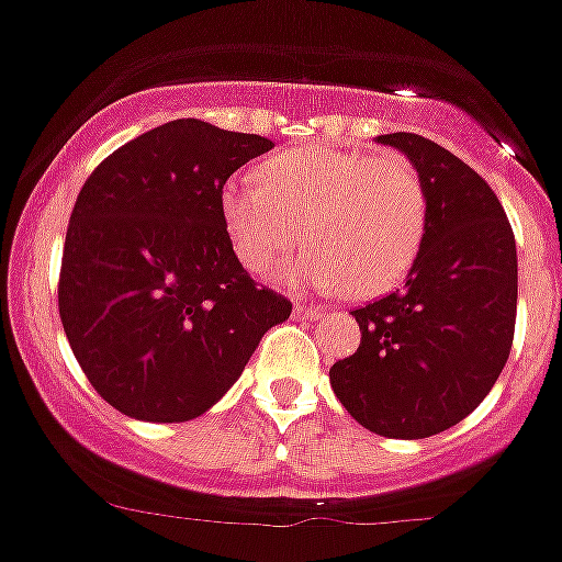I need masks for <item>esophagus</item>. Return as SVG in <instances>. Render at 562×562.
Instances as JSON below:
<instances>
[{"label":"esophagus","mask_w":562,"mask_h":562,"mask_svg":"<svg viewBox=\"0 0 562 562\" xmlns=\"http://www.w3.org/2000/svg\"><path fill=\"white\" fill-rule=\"evenodd\" d=\"M295 315H297V317H306V321H312V317H321V315H324V306L295 304Z\"/></svg>","instance_id":"obj_1"}]
</instances>
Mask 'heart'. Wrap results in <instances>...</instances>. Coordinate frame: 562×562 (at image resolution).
<instances>
[{
  "label": "heart",
  "instance_id": "heart-1",
  "mask_svg": "<svg viewBox=\"0 0 562 562\" xmlns=\"http://www.w3.org/2000/svg\"><path fill=\"white\" fill-rule=\"evenodd\" d=\"M236 258L270 272L301 241L281 276L290 284L342 286L355 297L394 290L408 276L428 231V193L400 154L292 148L258 168V180L231 177L220 193Z\"/></svg>",
  "mask_w": 562,
  "mask_h": 562
}]
</instances>
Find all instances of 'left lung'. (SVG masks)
<instances>
[{
    "label": "left lung",
    "instance_id": "8db88e82",
    "mask_svg": "<svg viewBox=\"0 0 562 562\" xmlns=\"http://www.w3.org/2000/svg\"><path fill=\"white\" fill-rule=\"evenodd\" d=\"M376 140L419 171L428 231L408 281L355 310L362 340L329 380L362 428L428 439L479 408L513 349L515 236L493 188L448 148L411 132Z\"/></svg>",
    "mask_w": 562,
    "mask_h": 562
}]
</instances>
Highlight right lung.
Here are the masks:
<instances>
[{
  "label": "right lung",
  "instance_id": "obj_1",
  "mask_svg": "<svg viewBox=\"0 0 562 562\" xmlns=\"http://www.w3.org/2000/svg\"><path fill=\"white\" fill-rule=\"evenodd\" d=\"M272 148L205 121L162 123L89 173L69 216L58 315L92 389L143 422H188L225 396L292 304L231 247L220 193Z\"/></svg>",
  "mask_w": 562,
  "mask_h": 562
}]
</instances>
